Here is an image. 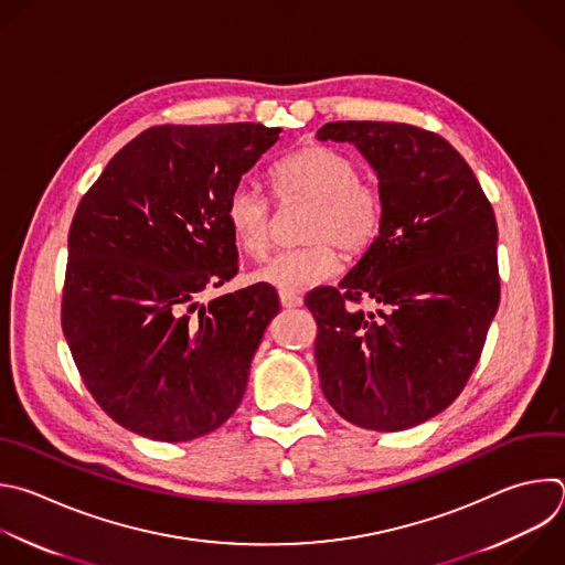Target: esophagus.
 <instances>
[{
    "label": "esophagus",
    "mask_w": 565,
    "mask_h": 565,
    "mask_svg": "<svg viewBox=\"0 0 565 565\" xmlns=\"http://www.w3.org/2000/svg\"><path fill=\"white\" fill-rule=\"evenodd\" d=\"M279 301L284 308H297L303 303V299L295 290H279Z\"/></svg>",
    "instance_id": "1"
}]
</instances>
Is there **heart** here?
Returning a JSON list of instances; mask_svg holds the SVG:
<instances>
[{"mask_svg": "<svg viewBox=\"0 0 565 565\" xmlns=\"http://www.w3.org/2000/svg\"><path fill=\"white\" fill-rule=\"evenodd\" d=\"M275 195L281 204L310 202L301 237L308 244L281 250L257 273L281 290L308 288L339 273V250L363 255L382 235L386 204L377 183L359 177L356 161L323 143L303 146L270 170ZM224 220L235 246L250 259H262L273 242V206L250 183H239L226 198Z\"/></svg>", "mask_w": 565, "mask_h": 565, "instance_id": "heart-1", "label": "heart"}]
</instances>
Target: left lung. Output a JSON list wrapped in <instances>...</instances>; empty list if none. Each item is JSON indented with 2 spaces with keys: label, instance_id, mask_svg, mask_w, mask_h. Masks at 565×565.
I'll return each mask as SVG.
<instances>
[{
  "label": "left lung",
  "instance_id": "1",
  "mask_svg": "<svg viewBox=\"0 0 565 565\" xmlns=\"http://www.w3.org/2000/svg\"><path fill=\"white\" fill-rule=\"evenodd\" d=\"M317 137L354 143L386 204L382 235L339 288L306 297L321 391L359 428L406 430L446 411L481 356L501 295L497 220L466 159L437 132L330 121ZM363 300L379 310L356 309Z\"/></svg>",
  "mask_w": 565,
  "mask_h": 565
}]
</instances>
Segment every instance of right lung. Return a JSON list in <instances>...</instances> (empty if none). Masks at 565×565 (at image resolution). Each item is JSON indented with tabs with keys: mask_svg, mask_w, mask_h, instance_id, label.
I'll return each mask as SVG.
<instances>
[{
	"mask_svg": "<svg viewBox=\"0 0 565 565\" xmlns=\"http://www.w3.org/2000/svg\"><path fill=\"white\" fill-rule=\"evenodd\" d=\"M279 132L250 121L152 126L82 198L62 330L84 386L126 430L191 441L239 408L279 297L268 284L206 306L200 295L239 270L224 204Z\"/></svg>",
	"mask_w": 565,
	"mask_h": 565,
	"instance_id": "add662e5",
	"label": "right lung"
}]
</instances>
